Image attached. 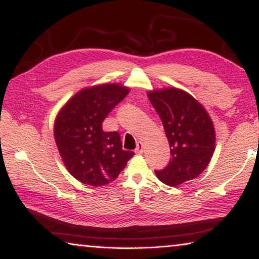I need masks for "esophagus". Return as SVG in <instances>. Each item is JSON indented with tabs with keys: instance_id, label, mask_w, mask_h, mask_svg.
Wrapping results in <instances>:
<instances>
[{
	"instance_id": "obj_1",
	"label": "esophagus",
	"mask_w": 259,
	"mask_h": 259,
	"mask_svg": "<svg viewBox=\"0 0 259 259\" xmlns=\"http://www.w3.org/2000/svg\"><path fill=\"white\" fill-rule=\"evenodd\" d=\"M135 152L138 153V154H142V153L144 152V147H143V143L142 142H138L137 143V147H136Z\"/></svg>"
}]
</instances>
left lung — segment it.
<instances>
[{"mask_svg": "<svg viewBox=\"0 0 259 259\" xmlns=\"http://www.w3.org/2000/svg\"><path fill=\"white\" fill-rule=\"evenodd\" d=\"M170 146L169 163L155 170L165 185L176 187L194 179L207 168L214 152L216 134L208 112L186 91L166 88L148 91Z\"/></svg>", "mask_w": 259, "mask_h": 259, "instance_id": "left-lung-1", "label": "left lung"}]
</instances>
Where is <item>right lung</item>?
<instances>
[{"mask_svg":"<svg viewBox=\"0 0 259 259\" xmlns=\"http://www.w3.org/2000/svg\"><path fill=\"white\" fill-rule=\"evenodd\" d=\"M128 94V88L115 83L85 88L57 115L54 129L57 147L69 174L81 183L96 187L106 185L135 155L122 150L117 131L103 130L104 120Z\"/></svg>","mask_w":259,"mask_h":259,"instance_id":"1","label":"right lung"}]
</instances>
